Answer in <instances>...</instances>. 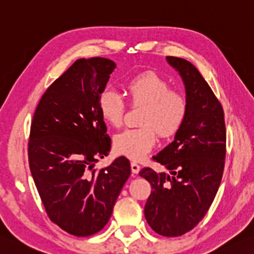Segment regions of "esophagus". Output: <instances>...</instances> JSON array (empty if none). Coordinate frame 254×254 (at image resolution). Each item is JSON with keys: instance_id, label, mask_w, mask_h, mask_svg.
<instances>
[{"instance_id": "obj_1", "label": "esophagus", "mask_w": 254, "mask_h": 254, "mask_svg": "<svg viewBox=\"0 0 254 254\" xmlns=\"http://www.w3.org/2000/svg\"><path fill=\"white\" fill-rule=\"evenodd\" d=\"M140 168H141V166L138 165L137 163H135V162L131 163V170H132L133 174H137L138 172H140Z\"/></svg>"}]
</instances>
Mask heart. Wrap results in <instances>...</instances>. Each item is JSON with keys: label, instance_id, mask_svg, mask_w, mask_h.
Listing matches in <instances>:
<instances>
[{"label": "heart", "instance_id": "obj_1", "mask_svg": "<svg viewBox=\"0 0 254 254\" xmlns=\"http://www.w3.org/2000/svg\"><path fill=\"white\" fill-rule=\"evenodd\" d=\"M128 101L133 107H143L140 126L126 128L113 138L116 151L133 161H140L155 146L157 133L170 137L181 130L187 117V101L182 93L172 90L162 76L145 71L133 76L127 82ZM126 102L116 89H104L99 98V110L111 127L122 126Z\"/></svg>", "mask_w": 254, "mask_h": 254}]
</instances>
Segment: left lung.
Masks as SVG:
<instances>
[{"label": "left lung", "mask_w": 254, "mask_h": 254, "mask_svg": "<svg viewBox=\"0 0 254 254\" xmlns=\"http://www.w3.org/2000/svg\"><path fill=\"white\" fill-rule=\"evenodd\" d=\"M185 86L187 117L174 141L153 156L168 173L140 172L152 191L144 208L152 229L164 237L190 231L207 213L220 186L226 158L225 114L198 69L186 59L166 57Z\"/></svg>", "instance_id": "8db88e82"}]
</instances>
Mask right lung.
Segmentation results:
<instances>
[{
	"label": "right lung",
	"instance_id": "right-lung-1",
	"mask_svg": "<svg viewBox=\"0 0 254 254\" xmlns=\"http://www.w3.org/2000/svg\"><path fill=\"white\" fill-rule=\"evenodd\" d=\"M116 67L102 57L78 59L45 91L33 117L28 162L35 185L51 220L77 237L107 225L131 174L124 156L93 170L111 147L99 98Z\"/></svg>",
	"mask_w": 254,
	"mask_h": 254
}]
</instances>
